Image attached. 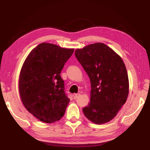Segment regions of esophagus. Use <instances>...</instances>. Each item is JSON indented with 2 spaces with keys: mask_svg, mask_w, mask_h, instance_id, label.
<instances>
[{
  "mask_svg": "<svg viewBox=\"0 0 150 150\" xmlns=\"http://www.w3.org/2000/svg\"><path fill=\"white\" fill-rule=\"evenodd\" d=\"M80 95H81L80 93L75 94L74 96H73V98H74V99H77V98H78L79 97H80Z\"/></svg>",
  "mask_w": 150,
  "mask_h": 150,
  "instance_id": "34e87169",
  "label": "esophagus"
}]
</instances>
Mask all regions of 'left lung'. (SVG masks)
I'll return each instance as SVG.
<instances>
[{"label": "left lung", "instance_id": "8db88e82", "mask_svg": "<svg viewBox=\"0 0 150 150\" xmlns=\"http://www.w3.org/2000/svg\"><path fill=\"white\" fill-rule=\"evenodd\" d=\"M75 55L91 82L90 103L82 111L91 122L101 124L117 115L129 93L127 70L119 55L103 43L75 50Z\"/></svg>", "mask_w": 150, "mask_h": 150}]
</instances>
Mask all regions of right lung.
Here are the masks:
<instances>
[{
	"label": "right lung",
	"mask_w": 150,
	"mask_h": 150,
	"mask_svg": "<svg viewBox=\"0 0 150 150\" xmlns=\"http://www.w3.org/2000/svg\"><path fill=\"white\" fill-rule=\"evenodd\" d=\"M73 52L44 42L31 51L22 65L18 84L21 100L44 122H56L65 113L69 98L60 73Z\"/></svg>",
	"instance_id": "add662e5"
}]
</instances>
